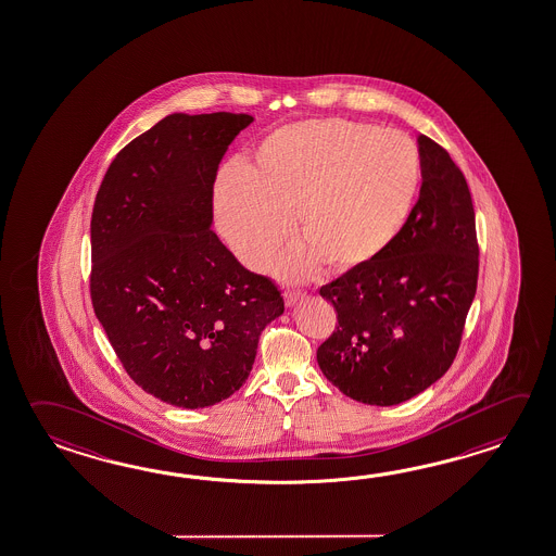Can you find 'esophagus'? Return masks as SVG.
<instances>
[{"label":"esophagus","mask_w":556,"mask_h":556,"mask_svg":"<svg viewBox=\"0 0 556 556\" xmlns=\"http://www.w3.org/2000/svg\"><path fill=\"white\" fill-rule=\"evenodd\" d=\"M283 296L287 306H294V304L303 299L304 294L301 291H285Z\"/></svg>","instance_id":"34e87169"}]
</instances>
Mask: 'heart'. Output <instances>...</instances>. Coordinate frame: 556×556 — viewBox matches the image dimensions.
I'll list each match as a JSON object with an SVG mask.
<instances>
[{
  "mask_svg": "<svg viewBox=\"0 0 556 556\" xmlns=\"http://www.w3.org/2000/svg\"><path fill=\"white\" fill-rule=\"evenodd\" d=\"M420 155L409 137L350 119H313L263 139L250 170L224 168L216 216L231 250L263 269L289 236L301 240L279 271L304 279L376 262L407 226L420 189Z\"/></svg>",
  "mask_w": 556,
  "mask_h": 556,
  "instance_id": "b5f03b06",
  "label": "heart"
}]
</instances>
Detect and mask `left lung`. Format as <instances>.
Listing matches in <instances>:
<instances>
[{"instance_id":"1","label":"left lung","mask_w":556,"mask_h":556,"mask_svg":"<svg viewBox=\"0 0 556 556\" xmlns=\"http://www.w3.org/2000/svg\"><path fill=\"white\" fill-rule=\"evenodd\" d=\"M422 185L407 226L378 260L320 287L338 326L316 352L348 397L389 407L439 381L460 346L478 285L468 182L446 149L419 136Z\"/></svg>"}]
</instances>
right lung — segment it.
<instances>
[{
    "instance_id": "right-lung-1",
    "label": "right lung",
    "mask_w": 556,
    "mask_h": 556,
    "mask_svg": "<svg viewBox=\"0 0 556 556\" xmlns=\"http://www.w3.org/2000/svg\"><path fill=\"white\" fill-rule=\"evenodd\" d=\"M252 122L170 114L117 153L96 194V318L129 378L182 409L233 395L263 328L285 311L277 285L210 230L218 165Z\"/></svg>"
}]
</instances>
